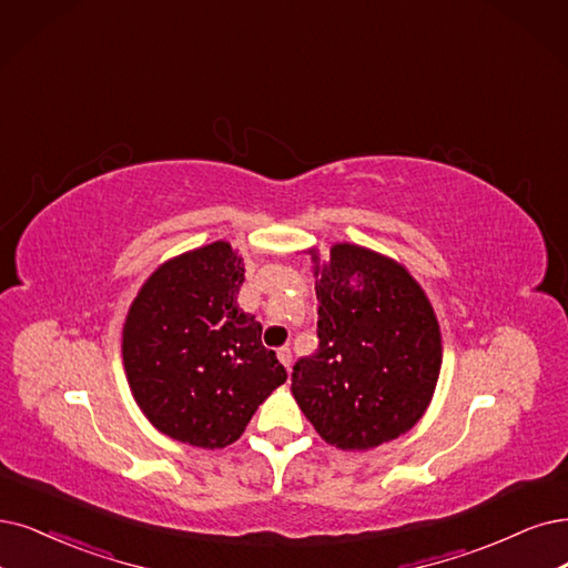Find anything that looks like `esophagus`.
Returning a JSON list of instances; mask_svg holds the SVG:
<instances>
[{
	"label": "esophagus",
	"mask_w": 568,
	"mask_h": 568,
	"mask_svg": "<svg viewBox=\"0 0 568 568\" xmlns=\"http://www.w3.org/2000/svg\"><path fill=\"white\" fill-rule=\"evenodd\" d=\"M278 361H281V365L285 369H290V365H292V351L290 348H278Z\"/></svg>",
	"instance_id": "esophagus-1"
}]
</instances>
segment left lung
<instances>
[{
    "label": "left lung",
    "instance_id": "8db88e82",
    "mask_svg": "<svg viewBox=\"0 0 568 568\" xmlns=\"http://www.w3.org/2000/svg\"><path fill=\"white\" fill-rule=\"evenodd\" d=\"M313 262L318 351L300 358L292 395L327 445L365 452L405 435L433 400L443 332L412 273L393 257L334 243Z\"/></svg>",
    "mask_w": 568,
    "mask_h": 568
}]
</instances>
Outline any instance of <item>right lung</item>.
Segmentation results:
<instances>
[{
  "label": "right lung",
  "mask_w": 568,
  "mask_h": 568,
  "mask_svg": "<svg viewBox=\"0 0 568 568\" xmlns=\"http://www.w3.org/2000/svg\"><path fill=\"white\" fill-rule=\"evenodd\" d=\"M243 257L215 241L165 260L125 313L121 355L133 400L178 443L234 445L266 397L285 384L262 325L239 306Z\"/></svg>",
  "instance_id": "add662e5"
}]
</instances>
